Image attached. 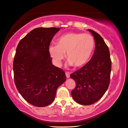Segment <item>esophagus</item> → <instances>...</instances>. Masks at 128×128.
Segmentation results:
<instances>
[{
    "mask_svg": "<svg viewBox=\"0 0 128 128\" xmlns=\"http://www.w3.org/2000/svg\"><path fill=\"white\" fill-rule=\"evenodd\" d=\"M66 77H67V78H70V74L68 72H66Z\"/></svg>",
    "mask_w": 128,
    "mask_h": 128,
    "instance_id": "1",
    "label": "esophagus"
}]
</instances>
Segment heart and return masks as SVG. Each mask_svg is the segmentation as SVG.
Segmentation results:
<instances>
[{
  "label": "heart",
  "mask_w": 128,
  "mask_h": 128,
  "mask_svg": "<svg viewBox=\"0 0 128 128\" xmlns=\"http://www.w3.org/2000/svg\"><path fill=\"white\" fill-rule=\"evenodd\" d=\"M94 48V39L91 35L72 32L60 37L56 45H50L49 52L57 67L61 66L66 54L68 66L81 68L90 61Z\"/></svg>",
  "instance_id": "obj_1"
}]
</instances>
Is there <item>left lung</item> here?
Here are the masks:
<instances>
[{
    "instance_id": "left-lung-1",
    "label": "left lung",
    "mask_w": 128,
    "mask_h": 128,
    "mask_svg": "<svg viewBox=\"0 0 128 128\" xmlns=\"http://www.w3.org/2000/svg\"><path fill=\"white\" fill-rule=\"evenodd\" d=\"M88 30L94 38V52L86 65L70 75L76 83L72 96L76 102L82 105L93 104L102 98L110 79L112 62L109 48L98 34Z\"/></svg>"
}]
</instances>
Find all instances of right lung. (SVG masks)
<instances>
[{
    "mask_svg": "<svg viewBox=\"0 0 128 128\" xmlns=\"http://www.w3.org/2000/svg\"><path fill=\"white\" fill-rule=\"evenodd\" d=\"M59 28H38L18 45L13 64L19 93L29 103L44 107L54 101L58 87L66 80L62 69L52 64L49 46Z\"/></svg>",
    "mask_w": 128,
    "mask_h": 128,
    "instance_id": "right-lung-1",
    "label": "right lung"
}]
</instances>
